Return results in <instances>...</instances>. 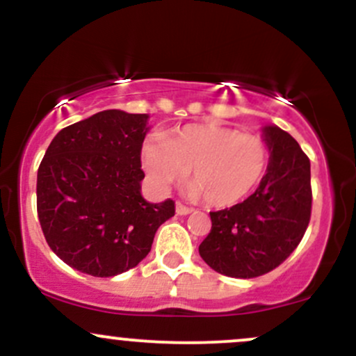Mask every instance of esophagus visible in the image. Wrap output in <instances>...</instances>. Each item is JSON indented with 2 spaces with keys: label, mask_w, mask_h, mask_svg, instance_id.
<instances>
[{
  "label": "esophagus",
  "mask_w": 356,
  "mask_h": 356,
  "mask_svg": "<svg viewBox=\"0 0 356 356\" xmlns=\"http://www.w3.org/2000/svg\"><path fill=\"white\" fill-rule=\"evenodd\" d=\"M175 212H177L179 216H186V214H191L192 209H191V207L184 206L182 202H175Z\"/></svg>",
  "instance_id": "1"
}]
</instances>
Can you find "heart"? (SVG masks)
<instances>
[{
    "instance_id": "obj_1",
    "label": "heart",
    "mask_w": 356,
    "mask_h": 356,
    "mask_svg": "<svg viewBox=\"0 0 356 356\" xmlns=\"http://www.w3.org/2000/svg\"><path fill=\"white\" fill-rule=\"evenodd\" d=\"M266 142L231 127L189 124L169 137H149L142 165L159 191H167L191 170L189 195L212 207L234 206L254 191L268 170Z\"/></svg>"
}]
</instances>
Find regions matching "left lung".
I'll list each match as a JSON object with an SVG mask.
<instances>
[{
    "label": "left lung",
    "instance_id": "8db88e82",
    "mask_svg": "<svg viewBox=\"0 0 356 356\" xmlns=\"http://www.w3.org/2000/svg\"><path fill=\"white\" fill-rule=\"evenodd\" d=\"M268 172L246 201L211 212V232L199 254L231 277L263 276L280 266L303 239L312 218L309 159L280 127H264Z\"/></svg>",
    "mask_w": 356,
    "mask_h": 356
}]
</instances>
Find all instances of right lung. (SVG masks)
Here are the masks:
<instances>
[{"instance_id":"right-lung-1","label":"right lung","mask_w":356,"mask_h":356,"mask_svg":"<svg viewBox=\"0 0 356 356\" xmlns=\"http://www.w3.org/2000/svg\"><path fill=\"white\" fill-rule=\"evenodd\" d=\"M145 113L104 110L61 129L36 179V211L51 251L76 271L97 277L136 268L150 252L172 199L147 202L140 150Z\"/></svg>"}]
</instances>
